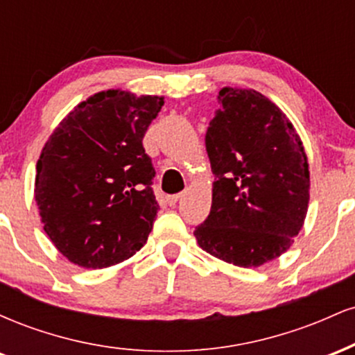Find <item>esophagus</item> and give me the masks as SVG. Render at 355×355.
Returning a JSON list of instances; mask_svg holds the SVG:
<instances>
[{
  "instance_id": "obj_1",
  "label": "esophagus",
  "mask_w": 355,
  "mask_h": 355,
  "mask_svg": "<svg viewBox=\"0 0 355 355\" xmlns=\"http://www.w3.org/2000/svg\"><path fill=\"white\" fill-rule=\"evenodd\" d=\"M178 198H180V193H175V195H168V197H166V203H168L170 207L172 205H175V203L178 202Z\"/></svg>"
}]
</instances>
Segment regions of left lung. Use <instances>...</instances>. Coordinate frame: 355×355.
<instances>
[{
    "instance_id": "obj_1",
    "label": "left lung",
    "mask_w": 355,
    "mask_h": 355,
    "mask_svg": "<svg viewBox=\"0 0 355 355\" xmlns=\"http://www.w3.org/2000/svg\"><path fill=\"white\" fill-rule=\"evenodd\" d=\"M205 135L215 175L211 209L195 227L203 250L260 267L287 250L309 207L307 155L294 125L255 89L222 88Z\"/></svg>"
}]
</instances>
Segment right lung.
Wrapping results in <instances>:
<instances>
[{"mask_svg": "<svg viewBox=\"0 0 355 355\" xmlns=\"http://www.w3.org/2000/svg\"><path fill=\"white\" fill-rule=\"evenodd\" d=\"M164 96L107 89L63 118L36 164L43 229L76 266L105 268L146 243L158 211L144 137Z\"/></svg>", "mask_w": 355, "mask_h": 355, "instance_id": "add662e5", "label": "right lung"}]
</instances>
